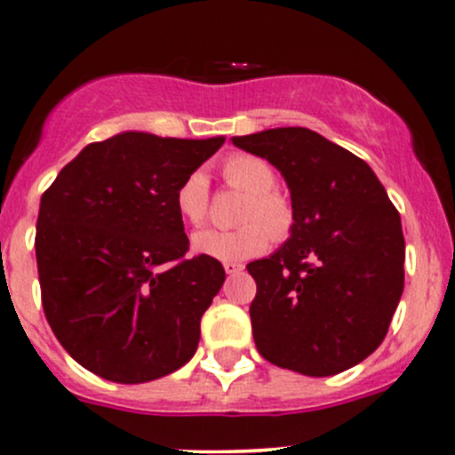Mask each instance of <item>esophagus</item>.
Segmentation results:
<instances>
[{
  "mask_svg": "<svg viewBox=\"0 0 455 455\" xmlns=\"http://www.w3.org/2000/svg\"><path fill=\"white\" fill-rule=\"evenodd\" d=\"M224 270H227V275H240L244 266L237 264V261H224Z\"/></svg>",
  "mask_w": 455,
  "mask_h": 455,
  "instance_id": "34e87169",
  "label": "esophagus"
}]
</instances>
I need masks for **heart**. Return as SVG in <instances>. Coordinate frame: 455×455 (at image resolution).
Listing matches in <instances>:
<instances>
[{"label":"heart","instance_id":"1","mask_svg":"<svg viewBox=\"0 0 455 455\" xmlns=\"http://www.w3.org/2000/svg\"><path fill=\"white\" fill-rule=\"evenodd\" d=\"M224 180L233 189L249 196L240 213V222H249L233 231L202 228L191 237L196 253L218 261H244L264 253L270 237L282 240L292 227L288 200L275 191L273 167L257 156L237 154L224 163ZM176 209L189 224H202L209 213V178L194 172L176 189Z\"/></svg>","mask_w":455,"mask_h":455}]
</instances>
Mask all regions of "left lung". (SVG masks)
I'll use <instances>...</instances> for the list:
<instances>
[{"instance_id": "8db88e82", "label": "left lung", "mask_w": 455, "mask_h": 455, "mask_svg": "<svg viewBox=\"0 0 455 455\" xmlns=\"http://www.w3.org/2000/svg\"><path fill=\"white\" fill-rule=\"evenodd\" d=\"M268 160L291 191V237L246 268L259 355L306 376H332L383 343L405 283L401 215L370 164L306 127L233 136Z\"/></svg>"}]
</instances>
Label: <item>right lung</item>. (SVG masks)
I'll return each instance as SVG.
<instances>
[{"label":"right lung","mask_w":455,"mask_h":455,"mask_svg":"<svg viewBox=\"0 0 455 455\" xmlns=\"http://www.w3.org/2000/svg\"><path fill=\"white\" fill-rule=\"evenodd\" d=\"M121 132L92 142L41 196L36 268L44 313L68 355L114 383H147L198 350L224 283L213 257L185 259L176 189L222 147Z\"/></svg>","instance_id":"right-lung-1"}]
</instances>
